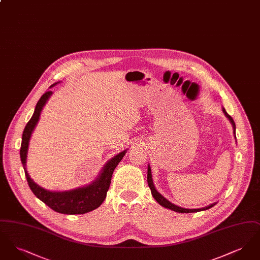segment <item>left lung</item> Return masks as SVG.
I'll list each match as a JSON object with an SVG mask.
<instances>
[{
  "mask_svg": "<svg viewBox=\"0 0 260 260\" xmlns=\"http://www.w3.org/2000/svg\"><path fill=\"white\" fill-rule=\"evenodd\" d=\"M222 111L223 113L225 114V116L229 119L230 123L232 124V126H233V133H234V136H235L236 137V125L234 120L232 119V117H231L227 112L225 111V109H224V108H222ZM147 182H148L149 188L151 189V193H152L153 198L155 199V200H156V201L161 205V207L167 208V209H170V210H173V211H176V212H182V213L197 212V211H202V210H209V209L212 208V207L216 204V203L211 204L210 206L205 207V208H202V209H183V208H180V207H178V206L173 205V204H172L170 201H168L167 199L164 198V197L161 196V194L156 190V188H155V186H154V183H153V180H152V173H151V168H150V166H148V171H147Z\"/></svg>",
  "mask_w": 260,
  "mask_h": 260,
  "instance_id": "left-lung-1",
  "label": "left lung"
}]
</instances>
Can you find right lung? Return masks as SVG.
I'll return each instance as SVG.
<instances>
[{
    "label": "right lung",
    "mask_w": 260,
    "mask_h": 260,
    "mask_svg": "<svg viewBox=\"0 0 260 260\" xmlns=\"http://www.w3.org/2000/svg\"><path fill=\"white\" fill-rule=\"evenodd\" d=\"M57 83L53 84L51 87H53ZM51 93V90H48L41 96V99H39L34 114L30 121L26 124L23 131L22 142L20 147V159L23 165L25 176L28 185L34 193V195L38 199H40L43 203H45L48 207H50L51 210L63 214H84L86 212L98 209L106 198L107 191L111 183L113 172L115 168L118 166V164L123 159L126 150L113 157L111 160L103 167L101 173H99V177H96V179L88 185L63 192L49 191L38 185L37 183L33 181V179H31L26 170L27 152L32 132L34 131L37 124L43 107L47 103L48 99H50Z\"/></svg>",
    "instance_id": "right-lung-1"
}]
</instances>
